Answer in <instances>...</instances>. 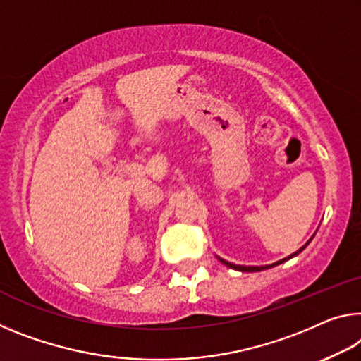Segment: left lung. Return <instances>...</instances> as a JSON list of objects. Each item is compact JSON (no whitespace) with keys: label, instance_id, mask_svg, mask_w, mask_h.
I'll return each instance as SVG.
<instances>
[{"label":"left lung","instance_id":"left-lung-1","mask_svg":"<svg viewBox=\"0 0 361 361\" xmlns=\"http://www.w3.org/2000/svg\"><path fill=\"white\" fill-rule=\"evenodd\" d=\"M313 239V238H312ZM312 239H310V241H312ZM310 241H308V243H310ZM308 243L304 245V247H300L299 250H297V252H294L293 255H289V257H286V259H283V260H279V262H276V263H273V265H265V267H243V265H234V263H230V262H226V260H223V259H220V257H219V260L221 262V263H225V265L226 267H230V268H233V270H239V271H250V273H252V271H262V270H267V268H271V267H276V265H279V263H283V262H286V260H289V259H293V257H295L297 254H300L302 252V250H304L305 247H307V245H308Z\"/></svg>","mask_w":361,"mask_h":361}]
</instances>
